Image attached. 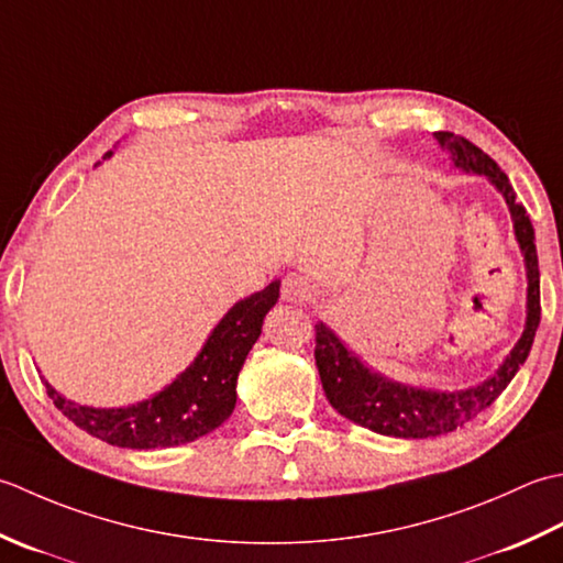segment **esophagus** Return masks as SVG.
Instances as JSON below:
<instances>
[{
    "label": "esophagus",
    "mask_w": 563,
    "mask_h": 563,
    "mask_svg": "<svg viewBox=\"0 0 563 563\" xmlns=\"http://www.w3.org/2000/svg\"><path fill=\"white\" fill-rule=\"evenodd\" d=\"M313 296V284L303 274H289L282 284V298L286 303H306Z\"/></svg>",
    "instance_id": "obj_1"
}]
</instances>
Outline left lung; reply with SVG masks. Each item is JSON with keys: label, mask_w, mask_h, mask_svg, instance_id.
Masks as SVG:
<instances>
[{"label": "left lung", "mask_w": 563, "mask_h": 563, "mask_svg": "<svg viewBox=\"0 0 563 563\" xmlns=\"http://www.w3.org/2000/svg\"><path fill=\"white\" fill-rule=\"evenodd\" d=\"M434 137L452 155L454 167L466 172V175L486 177L500 191V197L506 199L512 218L515 240H518L525 257L527 318L520 340L515 342V347L503 360L498 369L476 386L456 388V391L408 386L394 382V378H386L384 374L374 372L372 366H366L335 335V330L320 320L316 325V366L330 406L347 420L357 422V426L372 432L386 434V438H438V434L454 432L456 428L466 426L478 412H484L493 400L506 391L512 376L525 364L527 354L532 350L534 332L539 328V313H542V308H539V265L534 228L525 206L515 201V191L508 175L496 165V159H490L481 147L468 143L466 137H459L446 131H438Z\"/></svg>", "instance_id": "1"}]
</instances>
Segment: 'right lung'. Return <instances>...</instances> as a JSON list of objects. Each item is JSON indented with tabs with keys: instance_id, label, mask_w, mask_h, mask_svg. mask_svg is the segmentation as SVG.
<instances>
[{
	"instance_id": "1",
	"label": "right lung",
	"mask_w": 563,
	"mask_h": 563,
	"mask_svg": "<svg viewBox=\"0 0 563 563\" xmlns=\"http://www.w3.org/2000/svg\"><path fill=\"white\" fill-rule=\"evenodd\" d=\"M111 155L109 151L104 159ZM279 286L282 282L274 279L262 291L238 301L218 320L187 369L151 398L123 408L79 406L43 378L45 391L77 428L123 450H157L199 440L231 418L238 374L260 338L265 316L279 301Z\"/></svg>"
}]
</instances>
